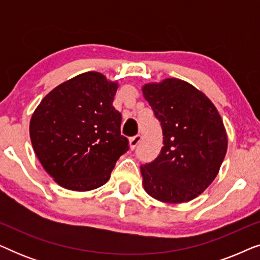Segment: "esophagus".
<instances>
[{"label":"esophagus","mask_w":260,"mask_h":260,"mask_svg":"<svg viewBox=\"0 0 260 260\" xmlns=\"http://www.w3.org/2000/svg\"><path fill=\"white\" fill-rule=\"evenodd\" d=\"M141 140H142V136H141V135H136V136H134V137H131V138H130L129 144H130V149H131V150H134V149L136 148L138 144H140Z\"/></svg>","instance_id":"34e87169"}]
</instances>
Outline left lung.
Listing matches in <instances>:
<instances>
[{"instance_id": "1", "label": "left lung", "mask_w": 260, "mask_h": 260, "mask_svg": "<svg viewBox=\"0 0 260 260\" xmlns=\"http://www.w3.org/2000/svg\"><path fill=\"white\" fill-rule=\"evenodd\" d=\"M142 92L161 122L163 147L141 167L144 190L167 204L188 202L218 175L227 151V134L218 110L187 81L167 78L143 85Z\"/></svg>"}]
</instances>
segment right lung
<instances>
[{"label": "right lung", "mask_w": 260, "mask_h": 260, "mask_svg": "<svg viewBox=\"0 0 260 260\" xmlns=\"http://www.w3.org/2000/svg\"><path fill=\"white\" fill-rule=\"evenodd\" d=\"M117 88L118 81L85 72L53 88L35 109L31 145L59 186L76 191L103 186L129 150L120 135L122 115L112 105Z\"/></svg>", "instance_id": "obj_1"}]
</instances>
